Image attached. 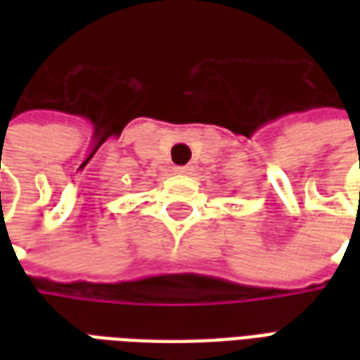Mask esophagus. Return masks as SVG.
I'll return each mask as SVG.
<instances>
[{
  "mask_svg": "<svg viewBox=\"0 0 360 360\" xmlns=\"http://www.w3.org/2000/svg\"><path fill=\"white\" fill-rule=\"evenodd\" d=\"M175 172L181 173V175H191V173H193V167H191V165H181V167H175Z\"/></svg>",
  "mask_w": 360,
  "mask_h": 360,
  "instance_id": "esophagus-1",
  "label": "esophagus"
}]
</instances>
